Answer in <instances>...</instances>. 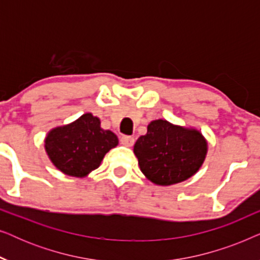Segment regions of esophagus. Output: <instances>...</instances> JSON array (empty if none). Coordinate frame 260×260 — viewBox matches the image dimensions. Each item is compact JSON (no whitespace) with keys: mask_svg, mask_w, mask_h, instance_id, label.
Instances as JSON below:
<instances>
[{"mask_svg":"<svg viewBox=\"0 0 260 260\" xmlns=\"http://www.w3.org/2000/svg\"><path fill=\"white\" fill-rule=\"evenodd\" d=\"M120 143H122L123 145H125V147H133L135 143V138L131 136H123L122 138H120Z\"/></svg>","mask_w":260,"mask_h":260,"instance_id":"obj_1","label":"esophagus"}]
</instances>
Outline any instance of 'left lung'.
I'll list each match as a JSON object with an SVG mask.
<instances>
[{"label":"left lung","mask_w":260,"mask_h":260,"mask_svg":"<svg viewBox=\"0 0 260 260\" xmlns=\"http://www.w3.org/2000/svg\"><path fill=\"white\" fill-rule=\"evenodd\" d=\"M134 152L149 181L157 186H172L199 172L207 156L208 142L195 127L155 119L135 143Z\"/></svg>","instance_id":"obj_1"}]
</instances>
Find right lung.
<instances>
[{"label":"right lung","instance_id":"obj_1","mask_svg":"<svg viewBox=\"0 0 260 260\" xmlns=\"http://www.w3.org/2000/svg\"><path fill=\"white\" fill-rule=\"evenodd\" d=\"M117 145V135L103 129L101 119L91 112L66 125L53 127L45 138V151L53 166L73 177L87 176Z\"/></svg>","mask_w":260,"mask_h":260}]
</instances>
